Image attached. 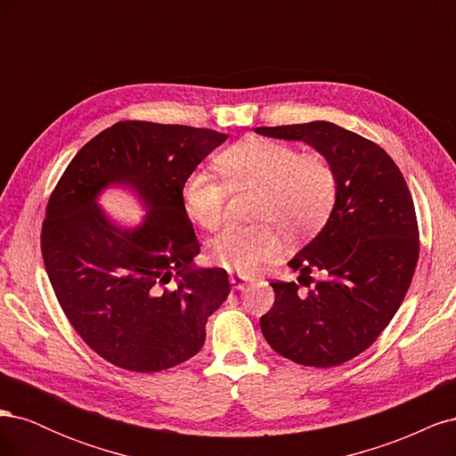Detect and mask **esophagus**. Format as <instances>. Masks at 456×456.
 <instances>
[{
  "instance_id": "1",
  "label": "esophagus",
  "mask_w": 456,
  "mask_h": 456,
  "mask_svg": "<svg viewBox=\"0 0 456 456\" xmlns=\"http://www.w3.org/2000/svg\"><path fill=\"white\" fill-rule=\"evenodd\" d=\"M230 283H232V289L233 291H243V287L249 283V280L247 278H241V275H230Z\"/></svg>"
}]
</instances>
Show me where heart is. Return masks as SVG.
<instances>
[{"mask_svg":"<svg viewBox=\"0 0 456 456\" xmlns=\"http://www.w3.org/2000/svg\"><path fill=\"white\" fill-rule=\"evenodd\" d=\"M225 181L211 171L191 175L183 188L186 215L203 230H216L224 220L228 190L253 188L258 196L253 207L255 220L270 224L228 226L211 241L215 265L249 275L262 262L278 256L281 243L278 226L291 238L320 228L337 198V176L330 163L317 154H300L285 142L245 139L216 159Z\"/></svg>","mask_w":456,"mask_h":456,"instance_id":"1","label":"heart"}]
</instances>
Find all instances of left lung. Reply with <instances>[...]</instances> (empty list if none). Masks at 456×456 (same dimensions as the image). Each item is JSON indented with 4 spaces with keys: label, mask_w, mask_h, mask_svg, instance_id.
Listing matches in <instances>:
<instances>
[{
    "label": "left lung",
    "mask_w": 456,
    "mask_h": 456,
    "mask_svg": "<svg viewBox=\"0 0 456 456\" xmlns=\"http://www.w3.org/2000/svg\"><path fill=\"white\" fill-rule=\"evenodd\" d=\"M300 141L330 163L337 198L317 236L289 260L298 282L321 275L306 294L272 283L275 300L260 317L280 355L310 367H335L367 350L402 306L419 260V226L402 171L386 151L329 121L256 127Z\"/></svg>",
    "instance_id": "1"
}]
</instances>
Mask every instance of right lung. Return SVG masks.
I'll return each mask as SVG.
<instances>
[{"label":"right lung","instance_id":"obj_1","mask_svg":"<svg viewBox=\"0 0 456 456\" xmlns=\"http://www.w3.org/2000/svg\"><path fill=\"white\" fill-rule=\"evenodd\" d=\"M228 134L119 121L81 148L47 205L41 251L68 320L116 367L158 372L196 355L230 295L228 273L196 268L200 241L183 188ZM127 189L147 215L123 225L100 205Z\"/></svg>","mask_w":456,"mask_h":456}]
</instances>
